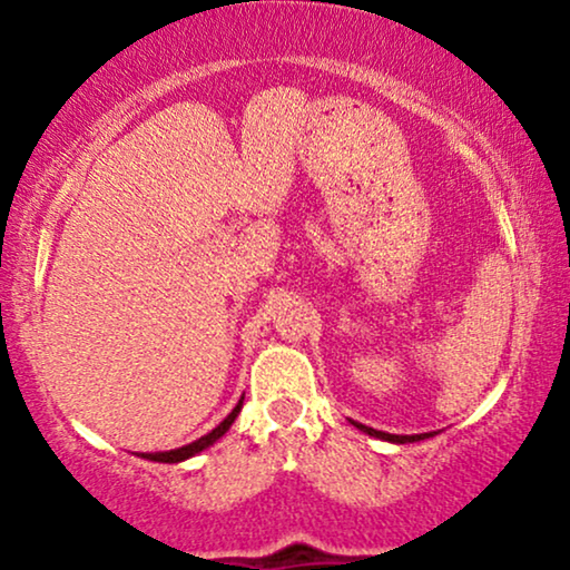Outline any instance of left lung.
<instances>
[{"instance_id":"1","label":"left lung","mask_w":570,"mask_h":570,"mask_svg":"<svg viewBox=\"0 0 570 570\" xmlns=\"http://www.w3.org/2000/svg\"><path fill=\"white\" fill-rule=\"evenodd\" d=\"M354 424L356 430H362L364 435H373V438H381V440H389V443H414V440H424V438H432V432H422V435H391V432H383V430H373V428H367V424H362V422H354V420H348Z\"/></svg>"}]
</instances>
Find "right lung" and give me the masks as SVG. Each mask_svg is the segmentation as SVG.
<instances>
[{"instance_id": "obj_1", "label": "right lung", "mask_w": 570, "mask_h": 570, "mask_svg": "<svg viewBox=\"0 0 570 570\" xmlns=\"http://www.w3.org/2000/svg\"><path fill=\"white\" fill-rule=\"evenodd\" d=\"M242 401H245V393H242L239 404L232 409L229 416H226V420H224L222 424H218V428L210 430L208 435L197 438L195 443H189V445H181V449H174V451H161V453H142V459H148V461H158V464H179V461H187V459L197 456V453H200V451L210 449V445H214L218 438H224V435H226V430L232 428V422L237 420V414L242 412Z\"/></svg>"}]
</instances>
